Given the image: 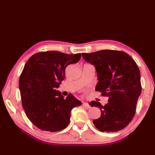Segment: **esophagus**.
<instances>
[{"mask_svg": "<svg viewBox=\"0 0 155 155\" xmlns=\"http://www.w3.org/2000/svg\"><path fill=\"white\" fill-rule=\"evenodd\" d=\"M83 105L85 106V107H86V108H87V109H90V108H91L90 105V104H89L87 103H85V102H83Z\"/></svg>", "mask_w": 155, "mask_h": 155, "instance_id": "obj_1", "label": "esophagus"}]
</instances>
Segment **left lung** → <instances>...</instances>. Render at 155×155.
Listing matches in <instances>:
<instances>
[{
  "label": "left lung",
  "instance_id": "1",
  "mask_svg": "<svg viewBox=\"0 0 155 155\" xmlns=\"http://www.w3.org/2000/svg\"><path fill=\"white\" fill-rule=\"evenodd\" d=\"M86 61L95 65L98 82L96 90L108 97L104 106L92 101L91 107L100 108L101 115L93 120L102 132H117L132 121L141 94L140 71L136 62L125 52L102 50L82 53Z\"/></svg>",
  "mask_w": 155,
  "mask_h": 155
}]
</instances>
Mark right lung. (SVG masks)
Instances as JSON below:
<instances>
[{
	"label": "right lung",
	"mask_w": 155,
	"mask_h": 155,
	"mask_svg": "<svg viewBox=\"0 0 155 155\" xmlns=\"http://www.w3.org/2000/svg\"><path fill=\"white\" fill-rule=\"evenodd\" d=\"M81 57V53L40 52L26 63L19 80L22 104L28 118L40 129L50 132L64 129L69 124L71 110L81 105L72 94L64 99L56 90L64 79L65 68L77 63Z\"/></svg>",
	"instance_id": "1"
}]
</instances>
